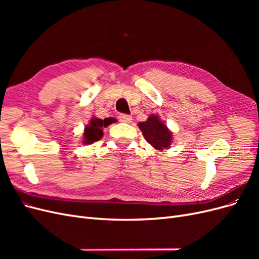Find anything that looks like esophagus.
Returning <instances> with one entry per match:
<instances>
[{"label":"esophagus","instance_id":"obj_1","mask_svg":"<svg viewBox=\"0 0 259 259\" xmlns=\"http://www.w3.org/2000/svg\"><path fill=\"white\" fill-rule=\"evenodd\" d=\"M119 121L123 122V123H131L132 122V116L128 114H125V113H121L119 115Z\"/></svg>","mask_w":259,"mask_h":259}]
</instances>
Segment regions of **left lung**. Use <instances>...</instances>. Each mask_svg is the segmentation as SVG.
<instances>
[{
    "label": "left lung",
    "mask_w": 259,
    "mask_h": 259,
    "mask_svg": "<svg viewBox=\"0 0 259 259\" xmlns=\"http://www.w3.org/2000/svg\"><path fill=\"white\" fill-rule=\"evenodd\" d=\"M138 127L142 130L145 139L156 150L169 148L173 135H171V132L168 131L166 125L159 119L158 115H150L146 122L139 123Z\"/></svg>",
    "instance_id": "1"
}]
</instances>
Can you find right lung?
<instances>
[{"instance_id": "right-lung-1", "label": "right lung", "mask_w": 259, "mask_h": 259, "mask_svg": "<svg viewBox=\"0 0 259 259\" xmlns=\"http://www.w3.org/2000/svg\"><path fill=\"white\" fill-rule=\"evenodd\" d=\"M116 120L113 119V117H108V119L101 120L98 119V117L93 116L90 124L85 127L84 131V139H83V144L84 145H91L95 142H98L99 139H101L104 135L103 127H107L108 125H110L111 123L115 122Z\"/></svg>"}]
</instances>
